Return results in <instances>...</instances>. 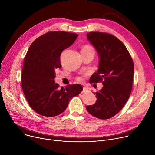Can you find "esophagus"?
<instances>
[{"mask_svg": "<svg viewBox=\"0 0 155 155\" xmlns=\"http://www.w3.org/2000/svg\"><path fill=\"white\" fill-rule=\"evenodd\" d=\"M87 91H88V89L87 88H85V87H84L81 92H82V93H86V92H87Z\"/></svg>", "mask_w": 155, "mask_h": 155, "instance_id": "esophagus-1", "label": "esophagus"}]
</instances>
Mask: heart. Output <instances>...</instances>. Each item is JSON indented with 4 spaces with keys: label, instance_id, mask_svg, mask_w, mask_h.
Returning a JSON list of instances; mask_svg holds the SVG:
<instances>
[{
    "label": "heart",
    "instance_id": "b5f03b06",
    "mask_svg": "<svg viewBox=\"0 0 155 155\" xmlns=\"http://www.w3.org/2000/svg\"><path fill=\"white\" fill-rule=\"evenodd\" d=\"M85 49H93V48L92 47L90 46L86 45V46H83V48H82L81 50H85ZM77 81H82V78H81V77H78V78H77Z\"/></svg>",
    "mask_w": 155,
    "mask_h": 155
}]
</instances>
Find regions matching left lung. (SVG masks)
I'll use <instances>...</instances> for the list:
<instances>
[{"mask_svg": "<svg viewBox=\"0 0 155 155\" xmlns=\"http://www.w3.org/2000/svg\"><path fill=\"white\" fill-rule=\"evenodd\" d=\"M87 36L100 59L97 72L90 80L101 81L103 87L96 93V103L86 108L92 116L107 119L117 114L129 99L134 65L125 46L116 36L102 32H90Z\"/></svg>", "mask_w": 155, "mask_h": 155, "instance_id": "left-lung-1", "label": "left lung"}]
</instances>
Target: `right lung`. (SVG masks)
<instances>
[{
    "instance_id": "obj_1",
    "label": "right lung",
    "mask_w": 155,
    "mask_h": 155,
    "mask_svg": "<svg viewBox=\"0 0 155 155\" xmlns=\"http://www.w3.org/2000/svg\"><path fill=\"white\" fill-rule=\"evenodd\" d=\"M76 33L51 31L35 39L24 59L21 72L23 93L30 107L38 114L54 117L63 112L70 99L83 90L80 84L65 88L55 83V70L60 68L61 52L71 46Z\"/></svg>"
}]
</instances>
